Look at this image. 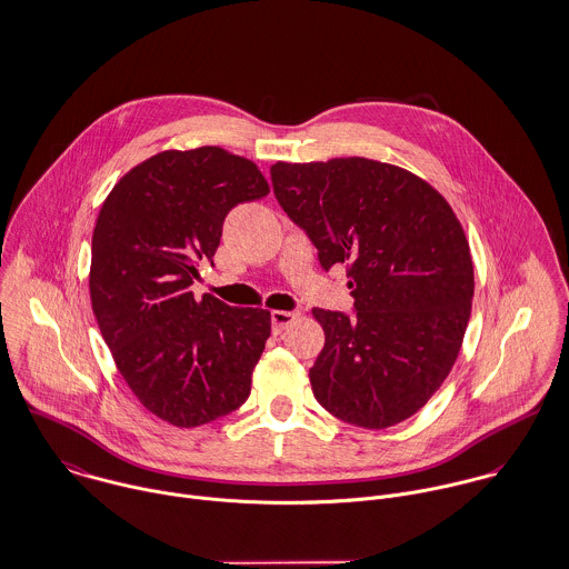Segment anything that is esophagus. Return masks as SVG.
Here are the masks:
<instances>
[{"label":"esophagus","instance_id":"34e87169","mask_svg":"<svg viewBox=\"0 0 569 569\" xmlns=\"http://www.w3.org/2000/svg\"><path fill=\"white\" fill-rule=\"evenodd\" d=\"M293 320H298L296 311H271V329H273V333H282Z\"/></svg>","mask_w":569,"mask_h":569}]
</instances>
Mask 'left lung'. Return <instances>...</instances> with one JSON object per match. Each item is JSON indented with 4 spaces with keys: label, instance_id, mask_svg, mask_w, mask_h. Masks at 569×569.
Segmentation results:
<instances>
[{
    "label": "left lung",
    "instance_id": "left-lung-1",
    "mask_svg": "<svg viewBox=\"0 0 569 569\" xmlns=\"http://www.w3.org/2000/svg\"><path fill=\"white\" fill-rule=\"evenodd\" d=\"M271 183L320 267L349 264L353 311L313 309L325 329L316 399L362 428L408 419L448 378L470 320L475 271L457 216L415 174L360 157L276 163Z\"/></svg>",
    "mask_w": 569,
    "mask_h": 569
}]
</instances>
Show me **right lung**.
Wrapping results in <instances>:
<instances>
[{
	"instance_id": "add662e5",
	"label": "right lung",
	"mask_w": 569,
	"mask_h": 569,
	"mask_svg": "<svg viewBox=\"0 0 569 569\" xmlns=\"http://www.w3.org/2000/svg\"><path fill=\"white\" fill-rule=\"evenodd\" d=\"M269 193L260 170L222 148L161 152L106 198L92 233L90 298L119 373L157 417L202 426L242 406L271 333L264 309L190 291L227 213Z\"/></svg>"
}]
</instances>
